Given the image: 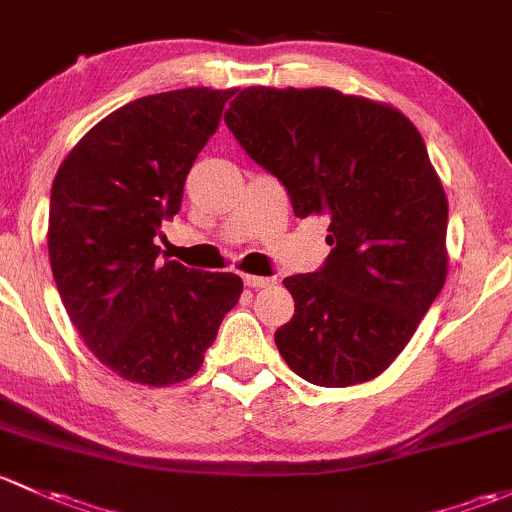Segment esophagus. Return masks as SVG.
<instances>
[{
    "label": "esophagus",
    "mask_w": 512,
    "mask_h": 512,
    "mask_svg": "<svg viewBox=\"0 0 512 512\" xmlns=\"http://www.w3.org/2000/svg\"><path fill=\"white\" fill-rule=\"evenodd\" d=\"M244 283L249 288H266V286H271L273 283V278H266V276H251V273H246L244 276Z\"/></svg>",
    "instance_id": "obj_1"
}]
</instances>
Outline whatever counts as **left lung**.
<instances>
[{
  "mask_svg": "<svg viewBox=\"0 0 512 512\" xmlns=\"http://www.w3.org/2000/svg\"><path fill=\"white\" fill-rule=\"evenodd\" d=\"M246 155L288 189L295 217H328L330 254L288 276L276 345L318 387L370 382L397 360L449 273V199L402 110L335 88H244L224 113Z\"/></svg>",
  "mask_w": 512,
  "mask_h": 512,
  "instance_id": "left-lung-1",
  "label": "left lung"
}]
</instances>
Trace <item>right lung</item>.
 <instances>
[{"instance_id": "add662e5", "label": "right lung", "mask_w": 512, "mask_h": 512, "mask_svg": "<svg viewBox=\"0 0 512 512\" xmlns=\"http://www.w3.org/2000/svg\"><path fill=\"white\" fill-rule=\"evenodd\" d=\"M234 93L182 88L133 100L93 125L56 172V288L88 350L128 382L170 387L197 374L244 291L234 273L160 263L155 241Z\"/></svg>"}]
</instances>
